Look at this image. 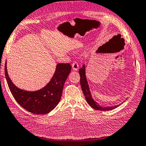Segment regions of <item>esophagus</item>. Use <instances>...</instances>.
I'll list each match as a JSON object with an SVG mask.
<instances>
[{
	"instance_id": "34e87169",
	"label": "esophagus",
	"mask_w": 146,
	"mask_h": 146,
	"mask_svg": "<svg viewBox=\"0 0 146 146\" xmlns=\"http://www.w3.org/2000/svg\"><path fill=\"white\" fill-rule=\"evenodd\" d=\"M78 67H79V66H78V64L76 62H73V63L72 64V68H73V70H74V71H77L78 70Z\"/></svg>"
}]
</instances>
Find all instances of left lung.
Segmentation results:
<instances>
[{"label": "left lung", "mask_w": 146, "mask_h": 146, "mask_svg": "<svg viewBox=\"0 0 146 146\" xmlns=\"http://www.w3.org/2000/svg\"><path fill=\"white\" fill-rule=\"evenodd\" d=\"M85 70H85V64L83 65L81 69L79 70V73H80V85L82 87L83 93L84 94L87 103L89 104L90 106L94 108V109L99 110V111H110V110L115 109V108H116L117 107H118L119 105L121 104H120L116 106L105 107V106H100L96 101H94L92 97V94H91V92H90L89 86H88V82L86 78V75H85Z\"/></svg>", "instance_id": "left-lung-1"}]
</instances>
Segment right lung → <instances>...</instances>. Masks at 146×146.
Wrapping results in <instances>:
<instances>
[{
    "label": "right lung",
    "instance_id": "add662e5",
    "mask_svg": "<svg viewBox=\"0 0 146 146\" xmlns=\"http://www.w3.org/2000/svg\"><path fill=\"white\" fill-rule=\"evenodd\" d=\"M71 70V66L69 63H58L49 82L36 91L20 89L13 84L7 73V61L5 64V76L11 94L21 106L35 115H44L50 112L58 104Z\"/></svg>",
    "mask_w": 146,
    "mask_h": 146
}]
</instances>
